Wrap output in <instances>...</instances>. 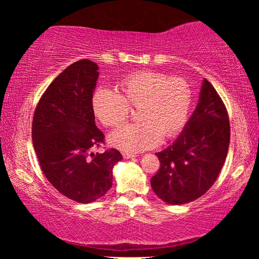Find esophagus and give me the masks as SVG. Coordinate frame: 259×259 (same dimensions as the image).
<instances>
[{"label":"esophagus","instance_id":"1","mask_svg":"<svg viewBox=\"0 0 259 259\" xmlns=\"http://www.w3.org/2000/svg\"><path fill=\"white\" fill-rule=\"evenodd\" d=\"M122 155H123L124 159H133V157L137 156L136 154H131V153H123V154H122Z\"/></svg>","mask_w":259,"mask_h":259}]
</instances>
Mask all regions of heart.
I'll return each instance as SVG.
<instances>
[{"mask_svg": "<svg viewBox=\"0 0 259 259\" xmlns=\"http://www.w3.org/2000/svg\"><path fill=\"white\" fill-rule=\"evenodd\" d=\"M119 93L98 88L91 98L100 123L113 128L123 123L131 107L137 108L138 123L126 124L109 135L112 146L126 153L150 150L163 139L177 136L190 115L193 91L186 80L144 69L121 78Z\"/></svg>", "mask_w": 259, "mask_h": 259, "instance_id": "b5f03b06", "label": "heart"}]
</instances>
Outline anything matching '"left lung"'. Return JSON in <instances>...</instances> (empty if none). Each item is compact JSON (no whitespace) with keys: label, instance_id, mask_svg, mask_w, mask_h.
I'll return each mask as SVG.
<instances>
[{"label":"left lung","instance_id":"left-lung-1","mask_svg":"<svg viewBox=\"0 0 259 259\" xmlns=\"http://www.w3.org/2000/svg\"><path fill=\"white\" fill-rule=\"evenodd\" d=\"M229 114L217 91L203 80L194 113L172 145L156 153L160 169L151 186L169 204H184L202 196L216 182L230 145Z\"/></svg>","mask_w":259,"mask_h":259}]
</instances>
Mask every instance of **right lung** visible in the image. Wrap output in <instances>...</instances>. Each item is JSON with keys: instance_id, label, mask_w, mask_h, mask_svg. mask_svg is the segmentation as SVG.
Listing matches in <instances>:
<instances>
[{"instance_id": "obj_1", "label": "right lung", "mask_w": 259, "mask_h": 259, "mask_svg": "<svg viewBox=\"0 0 259 259\" xmlns=\"http://www.w3.org/2000/svg\"><path fill=\"white\" fill-rule=\"evenodd\" d=\"M98 66L81 59L64 69L34 111L32 139L43 174L57 191L80 203L94 202L112 187L113 166L121 153L105 144L91 106Z\"/></svg>"}]
</instances>
